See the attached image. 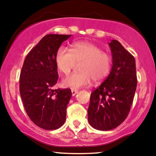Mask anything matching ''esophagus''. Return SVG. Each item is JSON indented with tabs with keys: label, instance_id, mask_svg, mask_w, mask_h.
I'll return each mask as SVG.
<instances>
[{
	"label": "esophagus",
	"instance_id": "1",
	"mask_svg": "<svg viewBox=\"0 0 156 156\" xmlns=\"http://www.w3.org/2000/svg\"><path fill=\"white\" fill-rule=\"evenodd\" d=\"M78 91L77 90H74V89H72L71 90V93H72V96H75V95L77 94Z\"/></svg>",
	"mask_w": 156,
	"mask_h": 156
}]
</instances>
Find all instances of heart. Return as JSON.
Segmentation results:
<instances>
[{
    "label": "heart",
    "mask_w": 156,
    "mask_h": 156,
    "mask_svg": "<svg viewBox=\"0 0 156 156\" xmlns=\"http://www.w3.org/2000/svg\"><path fill=\"white\" fill-rule=\"evenodd\" d=\"M58 70L63 74H68L76 63L80 66V73H72L62 80V85L66 88L77 89L87 86L91 83L103 81L109 74L112 68V57L103 52L98 45L87 41L75 42L71 51L60 47L55 56Z\"/></svg>",
    "instance_id": "b5f03b06"
}]
</instances>
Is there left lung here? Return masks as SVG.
<instances>
[{
	"instance_id": "8db88e82",
	"label": "left lung",
	"mask_w": 156,
	"mask_h": 156,
	"mask_svg": "<svg viewBox=\"0 0 156 156\" xmlns=\"http://www.w3.org/2000/svg\"><path fill=\"white\" fill-rule=\"evenodd\" d=\"M112 67L108 77L91 92L88 120L93 128L108 131L121 124L128 115L137 86L134 56L117 40L108 43Z\"/></svg>"
}]
</instances>
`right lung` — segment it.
Wrapping results in <instances>:
<instances>
[{
    "instance_id": "right-lung-1",
    "label": "right lung",
    "mask_w": 156,
    "mask_h": 156,
    "mask_svg": "<svg viewBox=\"0 0 156 156\" xmlns=\"http://www.w3.org/2000/svg\"><path fill=\"white\" fill-rule=\"evenodd\" d=\"M71 35L48 34L26 56L20 74V94L27 114L40 128L58 129L66 119L71 89H53L58 80L55 56Z\"/></svg>"
}]
</instances>
